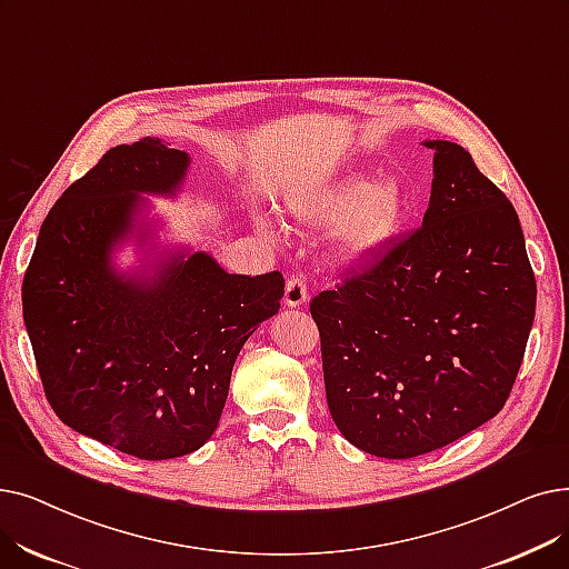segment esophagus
<instances>
[{
  "label": "esophagus",
  "mask_w": 569,
  "mask_h": 569,
  "mask_svg": "<svg viewBox=\"0 0 569 569\" xmlns=\"http://www.w3.org/2000/svg\"><path fill=\"white\" fill-rule=\"evenodd\" d=\"M307 300H309L307 281L300 274H292L286 281V298H283V302L288 307H302V305H307Z\"/></svg>",
  "instance_id": "34e87169"
}]
</instances>
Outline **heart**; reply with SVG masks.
Instances as JSON below:
<instances>
[{
    "mask_svg": "<svg viewBox=\"0 0 569 569\" xmlns=\"http://www.w3.org/2000/svg\"><path fill=\"white\" fill-rule=\"evenodd\" d=\"M307 226L337 230V258L360 267L372 262L400 234L409 216V197L398 183L375 186L367 177H349L295 204Z\"/></svg>",
    "mask_w": 569,
    "mask_h": 569,
    "instance_id": "obj_1",
    "label": "heart"
}]
</instances>
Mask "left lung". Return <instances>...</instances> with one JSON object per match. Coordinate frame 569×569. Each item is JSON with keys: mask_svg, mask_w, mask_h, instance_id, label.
<instances>
[{"mask_svg": "<svg viewBox=\"0 0 569 569\" xmlns=\"http://www.w3.org/2000/svg\"><path fill=\"white\" fill-rule=\"evenodd\" d=\"M426 146L435 179L423 226L309 307L335 426L392 460L447 447L505 407L537 302L507 194L462 146Z\"/></svg>", "mask_w": 569, "mask_h": 569, "instance_id": "1", "label": "left lung"}]
</instances>
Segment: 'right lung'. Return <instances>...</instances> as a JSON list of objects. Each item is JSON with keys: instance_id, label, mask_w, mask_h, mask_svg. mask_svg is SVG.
<instances>
[{"instance_id": "1", "label": "right lung", "mask_w": 569, "mask_h": 569, "mask_svg": "<svg viewBox=\"0 0 569 569\" xmlns=\"http://www.w3.org/2000/svg\"><path fill=\"white\" fill-rule=\"evenodd\" d=\"M188 164L151 137L111 148L48 211L22 279L48 405L141 460L192 453L213 435L241 346L283 298L281 271L228 274L207 253L171 256L141 279L111 267L139 192L174 194Z\"/></svg>"}]
</instances>
